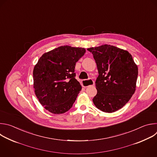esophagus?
I'll list each match as a JSON object with an SVG mask.
<instances>
[{
  "instance_id": "esophagus-1",
  "label": "esophagus",
  "mask_w": 157,
  "mask_h": 157,
  "mask_svg": "<svg viewBox=\"0 0 157 157\" xmlns=\"http://www.w3.org/2000/svg\"><path fill=\"white\" fill-rule=\"evenodd\" d=\"M82 85L84 87H88L90 86H92L94 85V82L91 79H88V80H83L82 82Z\"/></svg>"
}]
</instances>
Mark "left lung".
<instances>
[{
	"instance_id": "8db88e82",
	"label": "left lung",
	"mask_w": 157,
	"mask_h": 157,
	"mask_svg": "<svg viewBox=\"0 0 157 157\" xmlns=\"http://www.w3.org/2000/svg\"><path fill=\"white\" fill-rule=\"evenodd\" d=\"M87 50L93 54L99 74L93 103L103 112H115L129 101L136 91L137 66L128 51L114 46L104 44Z\"/></svg>"
}]
</instances>
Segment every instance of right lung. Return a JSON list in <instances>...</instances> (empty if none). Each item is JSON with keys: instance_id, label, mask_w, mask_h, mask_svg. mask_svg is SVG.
Listing matches in <instances>:
<instances>
[{"instance_id": "obj_1", "label": "right lung", "mask_w": 157, "mask_h": 157, "mask_svg": "<svg viewBox=\"0 0 157 157\" xmlns=\"http://www.w3.org/2000/svg\"><path fill=\"white\" fill-rule=\"evenodd\" d=\"M85 49L62 46L42 55L33 69V87L41 105L53 114L68 111L82 90L75 79L76 62Z\"/></svg>"}]
</instances>
